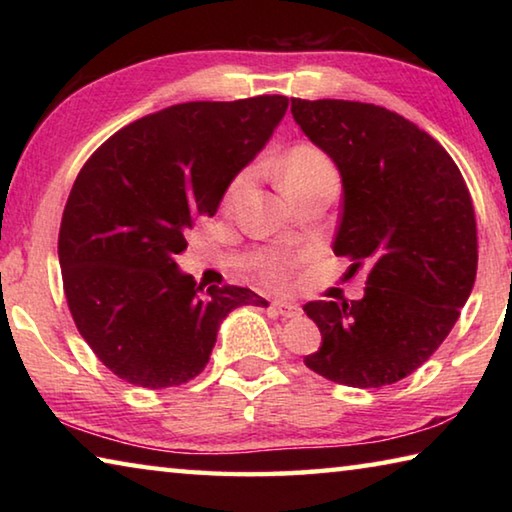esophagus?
<instances>
[{
    "instance_id": "1",
    "label": "esophagus",
    "mask_w": 512,
    "mask_h": 512,
    "mask_svg": "<svg viewBox=\"0 0 512 512\" xmlns=\"http://www.w3.org/2000/svg\"><path fill=\"white\" fill-rule=\"evenodd\" d=\"M273 309H275L280 316H284V318H296V316L302 314V309L296 305V302L277 300V302H273Z\"/></svg>"
}]
</instances>
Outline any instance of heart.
Instances as JSON below:
<instances>
[{
  "label": "heart",
  "mask_w": 512,
  "mask_h": 512,
  "mask_svg": "<svg viewBox=\"0 0 512 512\" xmlns=\"http://www.w3.org/2000/svg\"><path fill=\"white\" fill-rule=\"evenodd\" d=\"M323 176H336L332 162L325 158L314 146H296L282 162V185L284 192L298 189L302 185L311 183V180ZM250 183V171H241L239 176L232 180L228 187V201H235ZM289 257L282 253H264L257 257V268L262 271L266 280L271 282H284L289 273Z\"/></svg>",
  "instance_id": "b5f03b06"
}]
</instances>
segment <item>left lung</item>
<instances>
[{"label":"left lung","instance_id":"8db88e82","mask_svg":"<svg viewBox=\"0 0 512 512\" xmlns=\"http://www.w3.org/2000/svg\"><path fill=\"white\" fill-rule=\"evenodd\" d=\"M300 131L341 173L334 255L370 268L361 300L307 302L323 336L305 366L354 388L411 375L452 332L476 277L472 196L429 133L375 103L291 99Z\"/></svg>","mask_w":512,"mask_h":512}]
</instances>
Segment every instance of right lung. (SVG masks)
<instances>
[{"label":"right lung","mask_w":512,"mask_h":512,"mask_svg":"<svg viewBox=\"0 0 512 512\" xmlns=\"http://www.w3.org/2000/svg\"><path fill=\"white\" fill-rule=\"evenodd\" d=\"M287 108L282 94L178 103L121 128L83 164L60 223V271L76 327L119 379L187 384L232 309L268 307L232 284L203 291L176 255Z\"/></svg>","instance_id":"right-lung-1"}]
</instances>
